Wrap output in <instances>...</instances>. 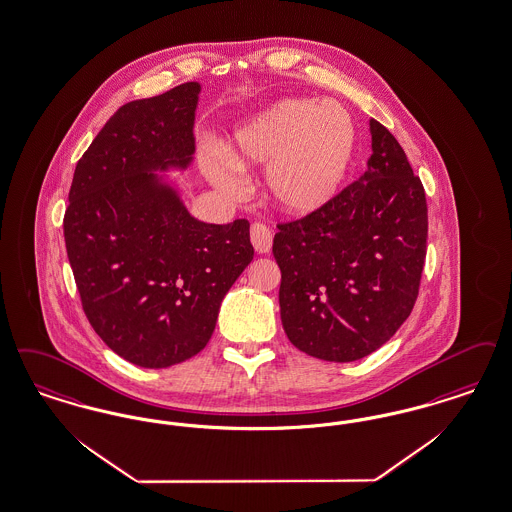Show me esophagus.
Returning <instances> with one entry per match:
<instances>
[{
	"label": "esophagus",
	"mask_w": 512,
	"mask_h": 512,
	"mask_svg": "<svg viewBox=\"0 0 512 512\" xmlns=\"http://www.w3.org/2000/svg\"><path fill=\"white\" fill-rule=\"evenodd\" d=\"M251 244L255 247L257 253H268L272 247V230L263 223H253L251 225Z\"/></svg>",
	"instance_id": "34e87169"
}]
</instances>
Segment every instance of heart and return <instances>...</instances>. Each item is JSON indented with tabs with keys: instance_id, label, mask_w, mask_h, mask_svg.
I'll list each match as a JSON object with an SVG mask.
<instances>
[{
	"instance_id": "obj_1",
	"label": "heart",
	"mask_w": 512,
	"mask_h": 512,
	"mask_svg": "<svg viewBox=\"0 0 512 512\" xmlns=\"http://www.w3.org/2000/svg\"><path fill=\"white\" fill-rule=\"evenodd\" d=\"M354 150V125L337 103L284 99L244 123L226 158H207L205 171L223 192L242 190L240 171L266 167L270 200L293 215L328 204L345 179Z\"/></svg>"
}]
</instances>
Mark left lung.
Wrapping results in <instances>:
<instances>
[{
  "label": "left lung",
  "instance_id": "left-lung-1",
  "mask_svg": "<svg viewBox=\"0 0 512 512\" xmlns=\"http://www.w3.org/2000/svg\"><path fill=\"white\" fill-rule=\"evenodd\" d=\"M368 171L328 204L278 225L287 339L308 356L354 362L385 345L419 295L427 257V198L404 148L369 122Z\"/></svg>",
  "mask_w": 512,
  "mask_h": 512
}]
</instances>
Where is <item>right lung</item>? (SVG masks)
Masks as SVG:
<instances>
[{
  "instance_id": "1",
  "label": "right lung",
  "mask_w": 512,
  "mask_h": 512,
  "mask_svg": "<svg viewBox=\"0 0 512 512\" xmlns=\"http://www.w3.org/2000/svg\"><path fill=\"white\" fill-rule=\"evenodd\" d=\"M200 83L118 108L76 165L64 242L89 324L141 368L198 354L251 259L249 223L207 225L154 171L194 154Z\"/></svg>"
}]
</instances>
